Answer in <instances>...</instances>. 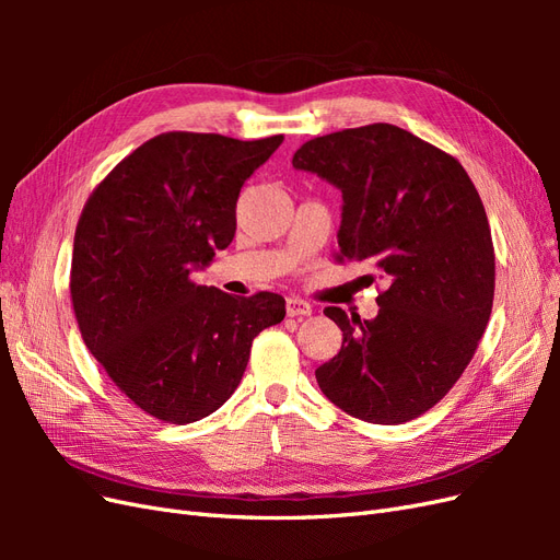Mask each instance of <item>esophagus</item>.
<instances>
[{
	"mask_svg": "<svg viewBox=\"0 0 560 560\" xmlns=\"http://www.w3.org/2000/svg\"><path fill=\"white\" fill-rule=\"evenodd\" d=\"M287 315L290 317H306V315H313V306L308 301L303 299H287Z\"/></svg>",
	"mask_w": 560,
	"mask_h": 560,
	"instance_id": "esophagus-1",
	"label": "esophagus"
}]
</instances>
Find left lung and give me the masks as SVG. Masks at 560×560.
Masks as SVG:
<instances>
[{"instance_id":"left-lung-1","label":"left lung","mask_w":560,"mask_h":560,"mask_svg":"<svg viewBox=\"0 0 560 560\" xmlns=\"http://www.w3.org/2000/svg\"><path fill=\"white\" fill-rule=\"evenodd\" d=\"M292 165L343 194L336 259L374 266L387 282L374 319L325 308L343 346L315 369L317 385L352 418L409 422L463 376L493 311L495 252L479 191L457 159L389 124L313 138Z\"/></svg>"}]
</instances>
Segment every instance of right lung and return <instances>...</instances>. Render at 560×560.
I'll return each mask as SVG.
<instances>
[{"label":"right lung","instance_id":"1","mask_svg":"<svg viewBox=\"0 0 560 560\" xmlns=\"http://www.w3.org/2000/svg\"><path fill=\"white\" fill-rule=\"evenodd\" d=\"M282 140L161 132L81 210L70 294L83 343L138 409L163 422L214 413L238 387L254 336L284 319L273 292L235 299L189 278L231 245L243 184Z\"/></svg>","mask_w":560,"mask_h":560}]
</instances>
